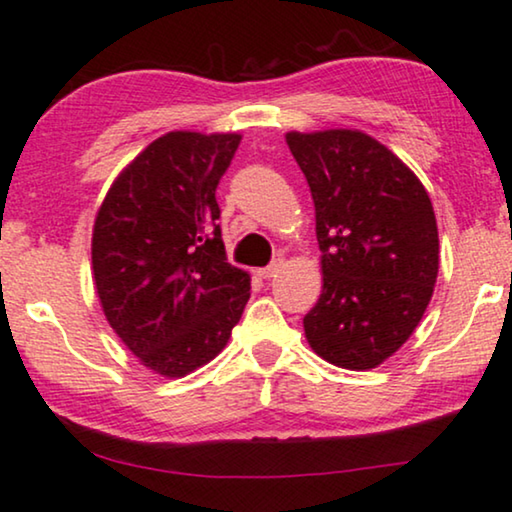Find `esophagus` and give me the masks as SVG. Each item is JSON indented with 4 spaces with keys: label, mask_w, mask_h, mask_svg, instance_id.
I'll return each mask as SVG.
<instances>
[{
    "label": "esophagus",
    "mask_w": 512,
    "mask_h": 512,
    "mask_svg": "<svg viewBox=\"0 0 512 512\" xmlns=\"http://www.w3.org/2000/svg\"><path fill=\"white\" fill-rule=\"evenodd\" d=\"M283 267H285V260H283V257H278V260L271 262L269 267H264V269L257 271V276H260V278H274V276L281 274Z\"/></svg>",
    "instance_id": "esophagus-1"
}]
</instances>
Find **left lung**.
<instances>
[{
    "label": "left lung",
    "instance_id": "obj_1",
    "mask_svg": "<svg viewBox=\"0 0 512 512\" xmlns=\"http://www.w3.org/2000/svg\"><path fill=\"white\" fill-rule=\"evenodd\" d=\"M309 182L323 292L304 316L311 349L372 370L419 325L438 278V224L419 177L370 135H285Z\"/></svg>",
    "mask_w": 512,
    "mask_h": 512
}]
</instances>
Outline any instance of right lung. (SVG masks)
Returning a JSON list of instances; mask_svg holds the SVG:
<instances>
[{"instance_id":"right-lung-1","label":"right lung","mask_w":512,"mask_h":512,"mask_svg":"<svg viewBox=\"0 0 512 512\" xmlns=\"http://www.w3.org/2000/svg\"><path fill=\"white\" fill-rule=\"evenodd\" d=\"M238 142L236 133L161 135L121 170L95 215L102 311L161 377L210 363L250 299V276L227 262L215 199Z\"/></svg>"}]
</instances>
